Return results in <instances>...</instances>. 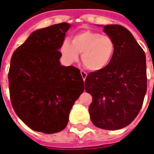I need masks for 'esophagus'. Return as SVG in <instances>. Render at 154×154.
I'll return each instance as SVG.
<instances>
[{
    "mask_svg": "<svg viewBox=\"0 0 154 154\" xmlns=\"http://www.w3.org/2000/svg\"><path fill=\"white\" fill-rule=\"evenodd\" d=\"M80 74H81V76H82V78H83V80L85 81L86 79V76H87V74H86L85 71L81 70V71H80Z\"/></svg>",
    "mask_w": 154,
    "mask_h": 154,
    "instance_id": "1",
    "label": "esophagus"
}]
</instances>
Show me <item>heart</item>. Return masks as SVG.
Here are the masks:
<instances>
[{
    "instance_id": "heart-1",
    "label": "heart",
    "mask_w": 154,
    "mask_h": 154,
    "mask_svg": "<svg viewBox=\"0 0 154 154\" xmlns=\"http://www.w3.org/2000/svg\"><path fill=\"white\" fill-rule=\"evenodd\" d=\"M61 52L66 61L72 63L79 59L91 71H100L111 61L115 52V42L109 35H102L92 30H84L75 33L72 43L65 39L61 46Z\"/></svg>"
}]
</instances>
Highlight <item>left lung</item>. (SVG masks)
<instances>
[{"mask_svg":"<svg viewBox=\"0 0 154 154\" xmlns=\"http://www.w3.org/2000/svg\"><path fill=\"white\" fill-rule=\"evenodd\" d=\"M103 32L114 40L115 52L106 68L86 76L85 89L92 96V123L116 130L130 124L141 109L146 92V55L125 27L107 25Z\"/></svg>","mask_w":154,"mask_h":154,"instance_id":"8db88e82","label":"left lung"}]
</instances>
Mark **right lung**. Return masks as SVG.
Wrapping results in <instances>:
<instances>
[{
    "label": "right lung",
    "mask_w": 154,
    "mask_h": 154,
    "mask_svg": "<svg viewBox=\"0 0 154 154\" xmlns=\"http://www.w3.org/2000/svg\"><path fill=\"white\" fill-rule=\"evenodd\" d=\"M70 27L60 23L33 32L11 58V103L17 116L35 131L54 134L64 129L84 91L80 69L60 62L59 50Z\"/></svg>",
    "instance_id": "add662e5"
}]
</instances>
